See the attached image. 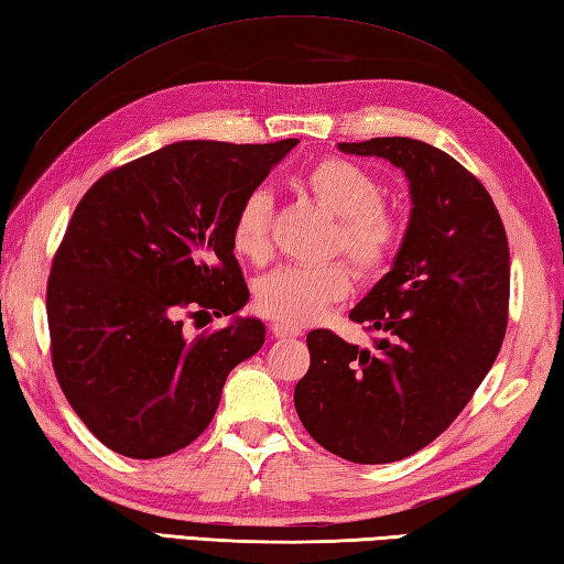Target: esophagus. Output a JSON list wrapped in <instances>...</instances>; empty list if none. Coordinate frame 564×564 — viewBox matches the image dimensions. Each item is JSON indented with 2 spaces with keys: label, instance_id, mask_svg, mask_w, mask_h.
Returning <instances> with one entry per match:
<instances>
[{
  "label": "esophagus",
  "instance_id": "1",
  "mask_svg": "<svg viewBox=\"0 0 564 564\" xmlns=\"http://www.w3.org/2000/svg\"><path fill=\"white\" fill-rule=\"evenodd\" d=\"M271 333H273V337H279V340H291V337H299L301 335V330L295 325L279 323V321L271 325Z\"/></svg>",
  "mask_w": 564,
  "mask_h": 564
}]
</instances>
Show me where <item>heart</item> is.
Masks as SVG:
<instances>
[{
  "instance_id": "b5f03b06",
  "label": "heart",
  "mask_w": 564,
  "mask_h": 564,
  "mask_svg": "<svg viewBox=\"0 0 564 564\" xmlns=\"http://www.w3.org/2000/svg\"><path fill=\"white\" fill-rule=\"evenodd\" d=\"M303 187L333 214L325 253H343L360 281H377L392 269L406 227L402 214L382 199V184L365 167L345 158H323L305 170ZM273 199L263 187L239 202L231 219V247L241 259L261 263L271 251ZM350 293V273L340 261L281 265L259 279L256 311L289 325H308L327 305Z\"/></svg>"
}]
</instances>
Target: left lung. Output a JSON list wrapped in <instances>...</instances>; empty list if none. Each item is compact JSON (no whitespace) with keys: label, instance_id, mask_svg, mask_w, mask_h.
<instances>
[{"label":"left lung","instance_id":"1","mask_svg":"<svg viewBox=\"0 0 564 564\" xmlns=\"http://www.w3.org/2000/svg\"><path fill=\"white\" fill-rule=\"evenodd\" d=\"M337 148L402 167L414 209L394 269L350 313L380 333L375 347L311 330L293 402L330 454L389 464L444 434L494 367L508 325V237L488 189L444 150L412 138Z\"/></svg>","mask_w":564,"mask_h":564}]
</instances>
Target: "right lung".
<instances>
[{
    "label": "right lung",
    "mask_w": 564,
    "mask_h": 564,
    "mask_svg": "<svg viewBox=\"0 0 564 564\" xmlns=\"http://www.w3.org/2000/svg\"><path fill=\"white\" fill-rule=\"evenodd\" d=\"M299 140H184L94 182L51 261V365L68 404L110 452L160 458L209 426L229 372L261 350V321L187 340L182 317L249 301L231 247L239 202Z\"/></svg>",
    "instance_id": "add662e5"
}]
</instances>
